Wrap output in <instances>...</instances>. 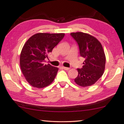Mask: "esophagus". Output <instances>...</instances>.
Segmentation results:
<instances>
[{"mask_svg":"<svg viewBox=\"0 0 124 124\" xmlns=\"http://www.w3.org/2000/svg\"><path fill=\"white\" fill-rule=\"evenodd\" d=\"M62 67L63 69L64 70H67V71H69V70L70 69V68H69V67H64V66H62Z\"/></svg>","mask_w":124,"mask_h":124,"instance_id":"esophagus-1","label":"esophagus"}]
</instances>
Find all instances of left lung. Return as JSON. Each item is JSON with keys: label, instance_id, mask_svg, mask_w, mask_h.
<instances>
[{"label": "left lung", "instance_id": "1", "mask_svg": "<svg viewBox=\"0 0 124 124\" xmlns=\"http://www.w3.org/2000/svg\"><path fill=\"white\" fill-rule=\"evenodd\" d=\"M71 35L79 46L80 54L85 58L75 82L82 87L91 86L103 75L105 69L106 55L98 40L91 35L82 32H72Z\"/></svg>", "mask_w": 124, "mask_h": 124}]
</instances>
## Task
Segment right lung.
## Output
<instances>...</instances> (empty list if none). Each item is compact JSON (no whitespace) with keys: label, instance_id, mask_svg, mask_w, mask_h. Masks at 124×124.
<instances>
[{"label":"right lung","instance_id":"1","mask_svg":"<svg viewBox=\"0 0 124 124\" xmlns=\"http://www.w3.org/2000/svg\"><path fill=\"white\" fill-rule=\"evenodd\" d=\"M64 36V33H38L24 44L20 54V67L24 77L32 86L43 88L54 80L58 68L45 64V58H48Z\"/></svg>","mask_w":124,"mask_h":124}]
</instances>
